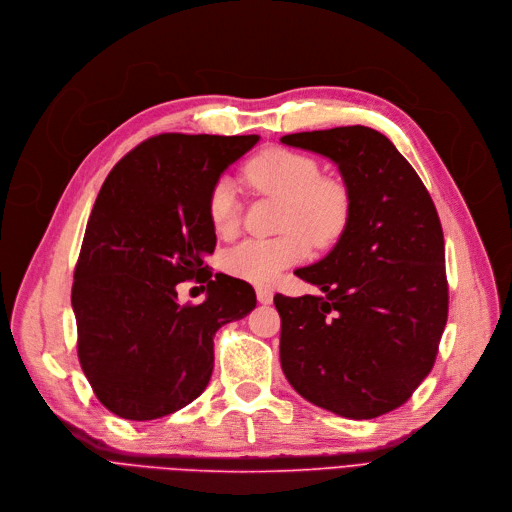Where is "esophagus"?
<instances>
[{
  "mask_svg": "<svg viewBox=\"0 0 512 512\" xmlns=\"http://www.w3.org/2000/svg\"><path fill=\"white\" fill-rule=\"evenodd\" d=\"M256 298H258L260 304H271L273 302V289L256 287Z\"/></svg>",
  "mask_w": 512,
  "mask_h": 512,
  "instance_id": "esophagus-1",
  "label": "esophagus"
}]
</instances>
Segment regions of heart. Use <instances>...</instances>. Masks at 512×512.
I'll use <instances>...</instances> for the list:
<instances>
[{
  "mask_svg": "<svg viewBox=\"0 0 512 512\" xmlns=\"http://www.w3.org/2000/svg\"><path fill=\"white\" fill-rule=\"evenodd\" d=\"M248 181L285 200L277 239H248L227 252L225 269L237 279L271 285L281 271L308 256L310 241L316 248H331L344 235L352 198L344 181L321 177V168L306 154L271 148L258 154L246 168ZM237 189L221 179L210 193L208 214L218 235H231L239 227Z\"/></svg>",
  "mask_w": 512,
  "mask_h": 512,
  "instance_id": "heart-1",
  "label": "heart"
}]
</instances>
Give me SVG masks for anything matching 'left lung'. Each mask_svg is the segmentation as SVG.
Instances as JSON below:
<instances>
[{"instance_id": "left-lung-1", "label": "left lung", "mask_w": 512, "mask_h": 512, "mask_svg": "<svg viewBox=\"0 0 512 512\" xmlns=\"http://www.w3.org/2000/svg\"><path fill=\"white\" fill-rule=\"evenodd\" d=\"M281 143L329 158L352 198L333 250L296 271L319 294L275 296L281 369L316 406L381 417L429 375L446 327L440 216L415 168L375 129L306 131Z\"/></svg>"}]
</instances>
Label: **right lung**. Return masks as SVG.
<instances>
[{"instance_id":"obj_1","label":"right lung","mask_w":512,"mask_h":512,"mask_svg":"<svg viewBox=\"0 0 512 512\" xmlns=\"http://www.w3.org/2000/svg\"><path fill=\"white\" fill-rule=\"evenodd\" d=\"M258 135L164 133L143 141L104 181L72 283L79 362L114 415L152 421L196 400L214 367V333L256 308L252 285L212 277L216 235L208 200ZM206 282L181 305L176 285Z\"/></svg>"}]
</instances>
